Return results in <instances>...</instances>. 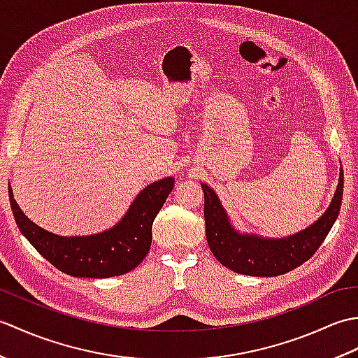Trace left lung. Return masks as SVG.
Instances as JSON below:
<instances>
[{"label":"left lung","mask_w":358,"mask_h":358,"mask_svg":"<svg viewBox=\"0 0 358 358\" xmlns=\"http://www.w3.org/2000/svg\"><path fill=\"white\" fill-rule=\"evenodd\" d=\"M201 189L204 192L206 238L217 260L243 275L275 277L308 262L324 241L340 212L343 171H340L336 194L324 214L305 231L285 238H268L234 229L218 195L204 183H201Z\"/></svg>","instance_id":"1"}]
</instances>
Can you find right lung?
I'll use <instances>...</instances> for the list:
<instances>
[{"mask_svg":"<svg viewBox=\"0 0 358 358\" xmlns=\"http://www.w3.org/2000/svg\"><path fill=\"white\" fill-rule=\"evenodd\" d=\"M173 181L167 177L144 187L115 226L85 237H62L30 222L10 186L9 200L21 234L57 269L72 277L108 278L132 271L148 255L152 223L172 192Z\"/></svg>","mask_w":358,"mask_h":358,"instance_id":"1","label":"right lung"}]
</instances>
